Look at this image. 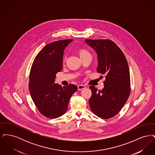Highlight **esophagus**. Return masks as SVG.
I'll use <instances>...</instances> for the list:
<instances>
[{"label":"esophagus","instance_id":"34e87169","mask_svg":"<svg viewBox=\"0 0 155 155\" xmlns=\"http://www.w3.org/2000/svg\"><path fill=\"white\" fill-rule=\"evenodd\" d=\"M86 88V87L84 85H78V90H82L83 89Z\"/></svg>","mask_w":155,"mask_h":155}]
</instances>
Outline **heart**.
I'll list each match as a JSON object with an SVG mask.
<instances>
[{"instance_id": "b5f03b06", "label": "heart", "mask_w": 155, "mask_h": 155, "mask_svg": "<svg viewBox=\"0 0 155 155\" xmlns=\"http://www.w3.org/2000/svg\"><path fill=\"white\" fill-rule=\"evenodd\" d=\"M78 55L80 56V58L82 59L87 56H91V54L89 52L88 50L85 49H84V48H81L78 50ZM66 60V58H64L63 59V61H64Z\"/></svg>"}]
</instances>
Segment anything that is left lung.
<instances>
[{
	"label": "left lung",
	"mask_w": 155,
	"mask_h": 155,
	"mask_svg": "<svg viewBox=\"0 0 155 155\" xmlns=\"http://www.w3.org/2000/svg\"><path fill=\"white\" fill-rule=\"evenodd\" d=\"M85 42L97 53V73L106 77L101 91L94 86L89 87L92 91L89 106L97 116L108 119L118 113L130 94L128 63L121 50L111 40L86 39Z\"/></svg>",
	"instance_id": "obj_1"
}]
</instances>
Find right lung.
I'll return each mask as SVG.
<instances>
[{"label": "right lung", "mask_w": 155, "mask_h": 155, "mask_svg": "<svg viewBox=\"0 0 155 155\" xmlns=\"http://www.w3.org/2000/svg\"><path fill=\"white\" fill-rule=\"evenodd\" d=\"M73 41L60 40L46 45L37 54L31 68V96L40 113L48 118L63 115L71 96L78 89L73 84L61 87L54 84L56 74L63 68L64 50Z\"/></svg>", "instance_id": "add662e5"}]
</instances>
